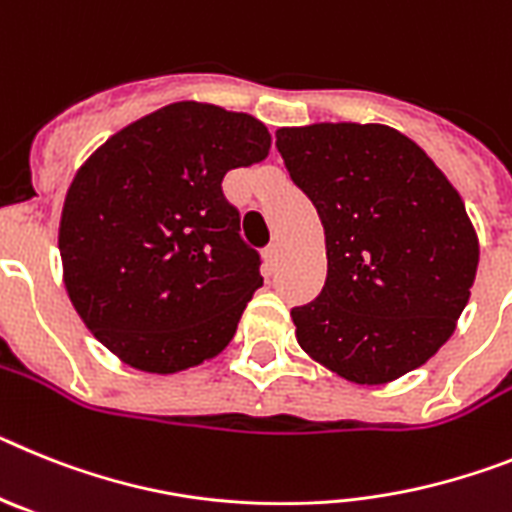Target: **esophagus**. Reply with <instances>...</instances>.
Segmentation results:
<instances>
[{
  "label": "esophagus",
  "instance_id": "34e87169",
  "mask_svg": "<svg viewBox=\"0 0 512 512\" xmlns=\"http://www.w3.org/2000/svg\"><path fill=\"white\" fill-rule=\"evenodd\" d=\"M265 260H268V265H278V260H281V242H270L265 247Z\"/></svg>",
  "mask_w": 512,
  "mask_h": 512
}]
</instances>
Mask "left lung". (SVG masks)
Instances as JSON below:
<instances>
[{
	"label": "left lung",
	"mask_w": 512,
	"mask_h": 512,
	"mask_svg": "<svg viewBox=\"0 0 512 512\" xmlns=\"http://www.w3.org/2000/svg\"><path fill=\"white\" fill-rule=\"evenodd\" d=\"M275 146L327 239L324 288L291 309L299 345L355 384L420 368L453 335L477 275L461 195L415 141L379 123L281 128Z\"/></svg>",
	"instance_id": "8db88e82"
}]
</instances>
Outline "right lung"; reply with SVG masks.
<instances>
[{"label":"right lung","instance_id":"right-lung-1","mask_svg":"<svg viewBox=\"0 0 512 512\" xmlns=\"http://www.w3.org/2000/svg\"><path fill=\"white\" fill-rule=\"evenodd\" d=\"M268 149L252 115L172 102L82 164L61 213L64 283L92 335L128 366L175 373L229 345L262 286V257L221 182Z\"/></svg>","mask_w":512,"mask_h":512}]
</instances>
